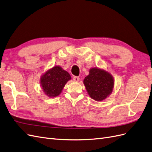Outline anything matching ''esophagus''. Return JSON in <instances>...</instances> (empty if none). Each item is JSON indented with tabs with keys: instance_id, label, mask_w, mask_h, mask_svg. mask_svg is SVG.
<instances>
[{
	"instance_id": "obj_1",
	"label": "esophagus",
	"mask_w": 152,
	"mask_h": 152,
	"mask_svg": "<svg viewBox=\"0 0 152 152\" xmlns=\"http://www.w3.org/2000/svg\"><path fill=\"white\" fill-rule=\"evenodd\" d=\"M73 80H74V81L77 82V81H79V80H80V77H77V76H74L73 77Z\"/></svg>"
}]
</instances>
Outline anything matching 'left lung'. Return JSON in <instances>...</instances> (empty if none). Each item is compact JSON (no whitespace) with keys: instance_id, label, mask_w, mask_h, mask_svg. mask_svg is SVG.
<instances>
[{"instance_id":"obj_1","label":"left lung","mask_w":152,"mask_h":152,"mask_svg":"<svg viewBox=\"0 0 152 152\" xmlns=\"http://www.w3.org/2000/svg\"><path fill=\"white\" fill-rule=\"evenodd\" d=\"M83 84L91 98L101 102L109 96L114 87V80L111 74L103 69L93 67L85 77Z\"/></svg>"}]
</instances>
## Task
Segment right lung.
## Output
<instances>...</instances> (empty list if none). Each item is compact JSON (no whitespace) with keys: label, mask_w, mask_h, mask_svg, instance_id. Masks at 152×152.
<instances>
[{"label":"right lung","mask_w":152,"mask_h":152,"mask_svg":"<svg viewBox=\"0 0 152 152\" xmlns=\"http://www.w3.org/2000/svg\"><path fill=\"white\" fill-rule=\"evenodd\" d=\"M71 80L69 73L59 65L48 69L41 76L40 86L44 94L49 98L59 96L65 84Z\"/></svg>","instance_id":"right-lung-1"}]
</instances>
